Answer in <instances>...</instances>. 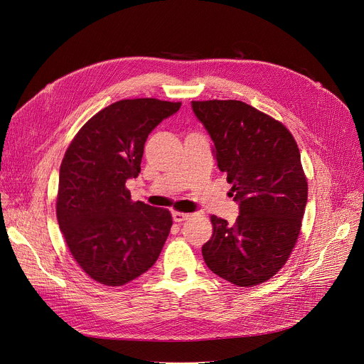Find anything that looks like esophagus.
<instances>
[{"mask_svg": "<svg viewBox=\"0 0 364 364\" xmlns=\"http://www.w3.org/2000/svg\"><path fill=\"white\" fill-rule=\"evenodd\" d=\"M190 217H192V214H188V213H178V211L172 213V218H174L176 223H183V221L188 220Z\"/></svg>", "mask_w": 364, "mask_h": 364, "instance_id": "34e87169", "label": "esophagus"}]
</instances>
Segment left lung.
Here are the masks:
<instances>
[{
    "label": "left lung",
    "mask_w": 364,
    "mask_h": 364,
    "mask_svg": "<svg viewBox=\"0 0 364 364\" xmlns=\"http://www.w3.org/2000/svg\"><path fill=\"white\" fill-rule=\"evenodd\" d=\"M192 109L239 203L233 225L211 217L214 233L202 246L203 259L233 284L264 283L288 261L307 205L296 141L282 122L239 100L192 102Z\"/></svg>",
    "instance_id": "obj_1"
}]
</instances>
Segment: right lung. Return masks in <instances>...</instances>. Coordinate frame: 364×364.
<instances>
[{
    "instance_id": "right-lung-1",
    "label": "right lung",
    "mask_w": 364,
    "mask_h": 364,
    "mask_svg": "<svg viewBox=\"0 0 364 364\" xmlns=\"http://www.w3.org/2000/svg\"><path fill=\"white\" fill-rule=\"evenodd\" d=\"M158 99L119 100L78 131L60 165L55 213L75 261L95 282L121 286L156 262L172 217L132 202L149 134L180 109Z\"/></svg>"
}]
</instances>
